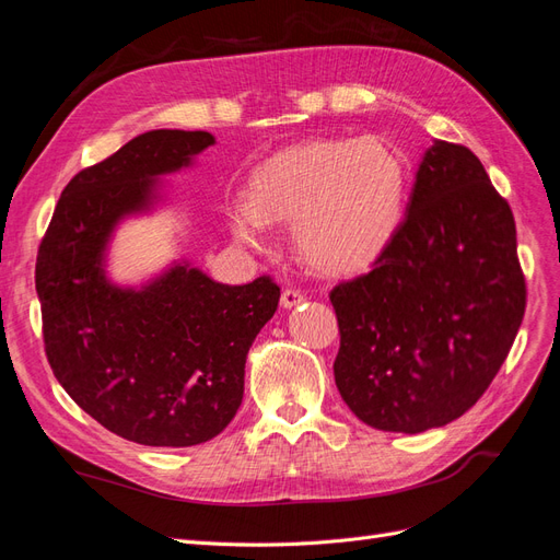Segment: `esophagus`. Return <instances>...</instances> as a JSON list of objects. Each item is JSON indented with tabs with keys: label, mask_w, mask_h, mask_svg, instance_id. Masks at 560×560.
<instances>
[{
	"label": "esophagus",
	"mask_w": 560,
	"mask_h": 560,
	"mask_svg": "<svg viewBox=\"0 0 560 560\" xmlns=\"http://www.w3.org/2000/svg\"><path fill=\"white\" fill-rule=\"evenodd\" d=\"M303 296L299 290H284L282 292V296H280V303H282V308H296L299 303H303Z\"/></svg>",
	"instance_id": "esophagus-1"
}]
</instances>
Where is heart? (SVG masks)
<instances>
[{"label":"heart","instance_id":"heart-1","mask_svg":"<svg viewBox=\"0 0 560 560\" xmlns=\"http://www.w3.org/2000/svg\"><path fill=\"white\" fill-rule=\"evenodd\" d=\"M406 167L381 138L317 140L284 149L229 202L235 238L261 243L268 222H294L299 252L329 273L376 259L404 212Z\"/></svg>","mask_w":560,"mask_h":560}]
</instances>
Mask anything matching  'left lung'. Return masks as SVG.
I'll return each instance as SVG.
<instances>
[{
    "instance_id": "obj_1",
    "label": "left lung",
    "mask_w": 560,
    "mask_h": 560,
    "mask_svg": "<svg viewBox=\"0 0 560 560\" xmlns=\"http://www.w3.org/2000/svg\"><path fill=\"white\" fill-rule=\"evenodd\" d=\"M329 299L341 331L336 387L362 422L418 434L469 411L525 313L514 214L481 161L436 140L374 268Z\"/></svg>"
}]
</instances>
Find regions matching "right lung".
I'll use <instances>...</instances> for the list:
<instances>
[{"label":"right lung","instance_id":"obj_1","mask_svg":"<svg viewBox=\"0 0 560 560\" xmlns=\"http://www.w3.org/2000/svg\"><path fill=\"white\" fill-rule=\"evenodd\" d=\"M214 144L206 130H149L65 186L37 254L44 348L83 411L144 446H196L233 420L245 360L273 317L280 287L268 276L222 284L189 264L135 287L105 273L121 219L159 200L161 175Z\"/></svg>","mask_w":560,"mask_h":560}]
</instances>
